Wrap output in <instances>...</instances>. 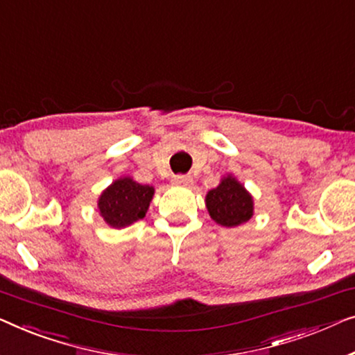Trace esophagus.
<instances>
[{"label":"esophagus","instance_id":"obj_1","mask_svg":"<svg viewBox=\"0 0 355 355\" xmlns=\"http://www.w3.org/2000/svg\"><path fill=\"white\" fill-rule=\"evenodd\" d=\"M173 184H178V187H191L193 178L189 175H175L172 178Z\"/></svg>","mask_w":355,"mask_h":355}]
</instances>
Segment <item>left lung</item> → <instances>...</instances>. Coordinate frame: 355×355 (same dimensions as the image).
<instances>
[{
    "mask_svg": "<svg viewBox=\"0 0 355 355\" xmlns=\"http://www.w3.org/2000/svg\"><path fill=\"white\" fill-rule=\"evenodd\" d=\"M206 206L212 220L227 228L246 223L254 214L252 196L232 175L223 177L220 184L206 194Z\"/></svg>",
    "mask_w": 355,
    "mask_h": 355,
    "instance_id": "obj_1",
    "label": "left lung"
}]
</instances>
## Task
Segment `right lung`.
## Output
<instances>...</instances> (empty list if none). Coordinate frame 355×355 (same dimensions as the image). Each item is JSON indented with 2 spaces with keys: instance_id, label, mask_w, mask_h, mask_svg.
<instances>
[{
  "instance_id": "obj_1",
  "label": "right lung",
  "mask_w": 355,
  "mask_h": 355,
  "mask_svg": "<svg viewBox=\"0 0 355 355\" xmlns=\"http://www.w3.org/2000/svg\"><path fill=\"white\" fill-rule=\"evenodd\" d=\"M153 196V187L123 177L104 189L98 199V209L109 227L125 228L146 216Z\"/></svg>"
}]
</instances>
